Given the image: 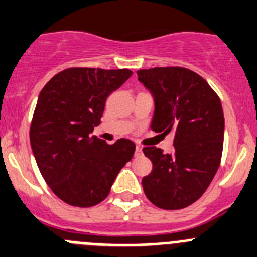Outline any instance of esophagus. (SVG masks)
Returning <instances> with one entry per match:
<instances>
[{"mask_svg":"<svg viewBox=\"0 0 257 257\" xmlns=\"http://www.w3.org/2000/svg\"><path fill=\"white\" fill-rule=\"evenodd\" d=\"M141 155H143V148H141V146H136L135 156H141Z\"/></svg>","mask_w":257,"mask_h":257,"instance_id":"34e87169","label":"esophagus"}]
</instances>
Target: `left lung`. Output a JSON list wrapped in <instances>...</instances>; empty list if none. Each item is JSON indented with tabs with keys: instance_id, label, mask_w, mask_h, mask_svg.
Masks as SVG:
<instances>
[{
	"instance_id": "left-lung-1",
	"label": "left lung",
	"mask_w": 257,
	"mask_h": 257,
	"mask_svg": "<svg viewBox=\"0 0 257 257\" xmlns=\"http://www.w3.org/2000/svg\"><path fill=\"white\" fill-rule=\"evenodd\" d=\"M138 78L154 98L151 130L174 131V150L143 149L153 170L143 178L151 203L182 209L206 192L218 170L223 149L224 117L221 101L197 73L180 67L138 70Z\"/></svg>"
}]
</instances>
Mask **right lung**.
Returning <instances> with one entry per match:
<instances>
[{
	"instance_id": "right-lung-1",
	"label": "right lung",
	"mask_w": 257,
	"mask_h": 257,
	"mask_svg": "<svg viewBox=\"0 0 257 257\" xmlns=\"http://www.w3.org/2000/svg\"><path fill=\"white\" fill-rule=\"evenodd\" d=\"M133 72L69 68L54 75L39 94L30 144L46 184L75 207L106 199L119 170L133 159L135 144L119 139L108 145L92 136L106 99Z\"/></svg>"
}]
</instances>
